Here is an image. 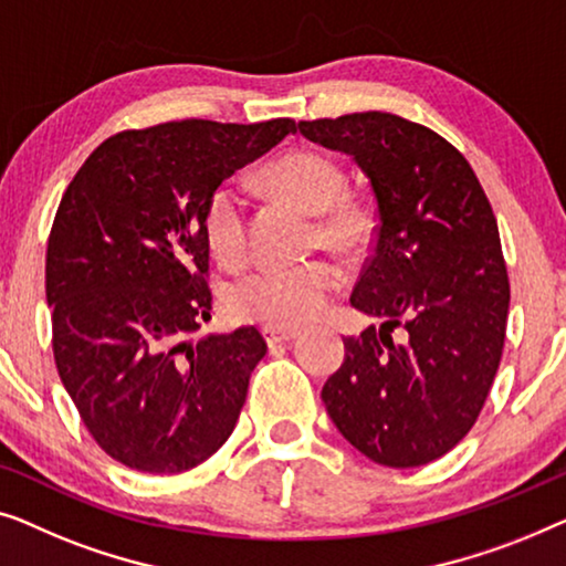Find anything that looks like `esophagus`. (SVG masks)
Listing matches in <instances>:
<instances>
[{"mask_svg":"<svg viewBox=\"0 0 566 566\" xmlns=\"http://www.w3.org/2000/svg\"><path fill=\"white\" fill-rule=\"evenodd\" d=\"M300 333L297 331H274V328H266L264 331V338L269 346H276V344H292L294 338H297Z\"/></svg>","mask_w":566,"mask_h":566,"instance_id":"obj_1","label":"esophagus"}]
</instances>
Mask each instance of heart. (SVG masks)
Wrapping results in <instances>:
<instances>
[{
	"instance_id": "heart-1",
	"label": "heart",
	"mask_w": 566,
	"mask_h": 566,
	"mask_svg": "<svg viewBox=\"0 0 566 566\" xmlns=\"http://www.w3.org/2000/svg\"><path fill=\"white\" fill-rule=\"evenodd\" d=\"M264 177L276 192L317 214V241L346 256H359L374 238V212L348 200L346 174L336 158L313 148H297L266 164ZM249 202L235 181H222L210 192L202 212V233L212 256L238 266L249 251ZM344 284L336 261L313 259L305 264L259 266L228 292V307L238 321L266 328H300L315 321Z\"/></svg>"
}]
</instances>
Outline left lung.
Segmentation results:
<instances>
[{
  "label": "left lung",
  "mask_w": 566,
  "mask_h": 566,
  "mask_svg": "<svg viewBox=\"0 0 566 566\" xmlns=\"http://www.w3.org/2000/svg\"><path fill=\"white\" fill-rule=\"evenodd\" d=\"M297 127L352 156L377 202L352 305L381 325L344 340L325 410L377 464L423 467L469 433L503 356L511 284L497 220L472 166L431 127L389 113Z\"/></svg>",
  "instance_id": "left-lung-1"
}]
</instances>
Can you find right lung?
<instances>
[{"label": "right lung", "mask_w": 566, "mask_h": 566, "mask_svg": "<svg viewBox=\"0 0 566 566\" xmlns=\"http://www.w3.org/2000/svg\"><path fill=\"white\" fill-rule=\"evenodd\" d=\"M290 133V117L123 130L63 192L45 253L53 359L86 431L120 464L179 474L233 433L266 340L256 328L187 340L212 310L202 212Z\"/></svg>", "instance_id": "right-lung-1"}]
</instances>
